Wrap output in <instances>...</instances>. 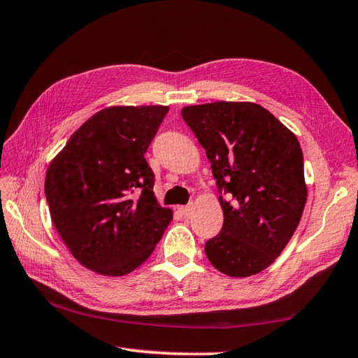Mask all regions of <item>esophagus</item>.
<instances>
[{
  "label": "esophagus",
  "instance_id": "esophagus-1",
  "mask_svg": "<svg viewBox=\"0 0 358 358\" xmlns=\"http://www.w3.org/2000/svg\"><path fill=\"white\" fill-rule=\"evenodd\" d=\"M192 210H194V204H187V206H180L178 207V212L181 215H185V217H187V215L192 213Z\"/></svg>",
  "mask_w": 358,
  "mask_h": 358
}]
</instances>
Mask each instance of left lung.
Returning a JSON list of instances; mask_svg holds the SVG:
<instances>
[{"mask_svg":"<svg viewBox=\"0 0 358 358\" xmlns=\"http://www.w3.org/2000/svg\"><path fill=\"white\" fill-rule=\"evenodd\" d=\"M181 115L206 149L221 192L222 229L206 243V256L227 276H253L274 262L302 218L301 145L285 124L252 102L185 106Z\"/></svg>","mask_w":358,"mask_h":358,"instance_id":"1","label":"left lung"}]
</instances>
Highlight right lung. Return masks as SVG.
I'll use <instances>...</instances> for the list:
<instances>
[{"mask_svg": "<svg viewBox=\"0 0 358 358\" xmlns=\"http://www.w3.org/2000/svg\"><path fill=\"white\" fill-rule=\"evenodd\" d=\"M168 111L163 105L105 108L48 166L50 217L71 255L91 271H134L172 221V210L157 203L145 159Z\"/></svg>", "mask_w": 358, "mask_h": 358, "instance_id": "add662e5", "label": "right lung"}]
</instances>
